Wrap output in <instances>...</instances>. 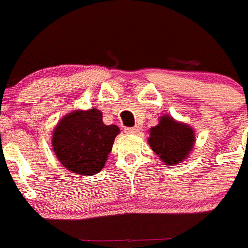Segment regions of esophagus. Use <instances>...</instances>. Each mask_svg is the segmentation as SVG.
Returning a JSON list of instances; mask_svg holds the SVG:
<instances>
[{
  "instance_id": "1",
  "label": "esophagus",
  "mask_w": 248,
  "mask_h": 248,
  "mask_svg": "<svg viewBox=\"0 0 248 248\" xmlns=\"http://www.w3.org/2000/svg\"><path fill=\"white\" fill-rule=\"evenodd\" d=\"M140 131V128L138 126L129 127V128H124V132H126L127 135H137Z\"/></svg>"
}]
</instances>
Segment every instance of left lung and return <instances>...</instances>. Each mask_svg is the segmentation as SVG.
<instances>
[{"label": "left lung", "instance_id": "obj_1", "mask_svg": "<svg viewBox=\"0 0 248 248\" xmlns=\"http://www.w3.org/2000/svg\"><path fill=\"white\" fill-rule=\"evenodd\" d=\"M196 143V133L189 124L170 115H163L159 124L149 129L148 144L165 165L173 166L188 158Z\"/></svg>", "mask_w": 248, "mask_h": 248}]
</instances>
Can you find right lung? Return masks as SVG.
Returning <instances> with one entry per match:
<instances>
[{"label":"right lung","mask_w":248,"mask_h":248,"mask_svg":"<svg viewBox=\"0 0 248 248\" xmlns=\"http://www.w3.org/2000/svg\"><path fill=\"white\" fill-rule=\"evenodd\" d=\"M120 133L116 124H105L96 108L73 110L55 126L51 144L60 163L71 172L92 176L100 172Z\"/></svg>","instance_id":"right-lung-1"}]
</instances>
